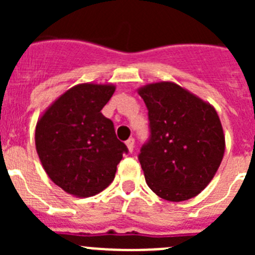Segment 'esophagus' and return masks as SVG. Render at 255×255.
Wrapping results in <instances>:
<instances>
[{
	"label": "esophagus",
	"instance_id": "34e87169",
	"mask_svg": "<svg viewBox=\"0 0 255 255\" xmlns=\"http://www.w3.org/2000/svg\"><path fill=\"white\" fill-rule=\"evenodd\" d=\"M125 144H126V147H128V149H129V152L131 153L132 150H134V139L132 138L128 139V140L125 141Z\"/></svg>",
	"mask_w": 255,
	"mask_h": 255
}]
</instances>
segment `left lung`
Wrapping results in <instances>:
<instances>
[{
	"label": "left lung",
	"mask_w": 255,
	"mask_h": 255,
	"mask_svg": "<svg viewBox=\"0 0 255 255\" xmlns=\"http://www.w3.org/2000/svg\"><path fill=\"white\" fill-rule=\"evenodd\" d=\"M138 93L149 119V139L138 157L148 186L170 202L197 197L224 158V129L215 107L171 82L148 84Z\"/></svg>",
	"instance_id": "1"
}]
</instances>
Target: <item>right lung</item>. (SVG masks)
Masks as SVG:
<instances>
[{
    "instance_id": "add662e5",
    "label": "right lung",
    "mask_w": 255,
    "mask_h": 255,
    "mask_svg": "<svg viewBox=\"0 0 255 255\" xmlns=\"http://www.w3.org/2000/svg\"><path fill=\"white\" fill-rule=\"evenodd\" d=\"M115 85L84 83L70 88L35 126V148L49 179L79 198L93 197L115 179L128 148L101 112Z\"/></svg>"
}]
</instances>
